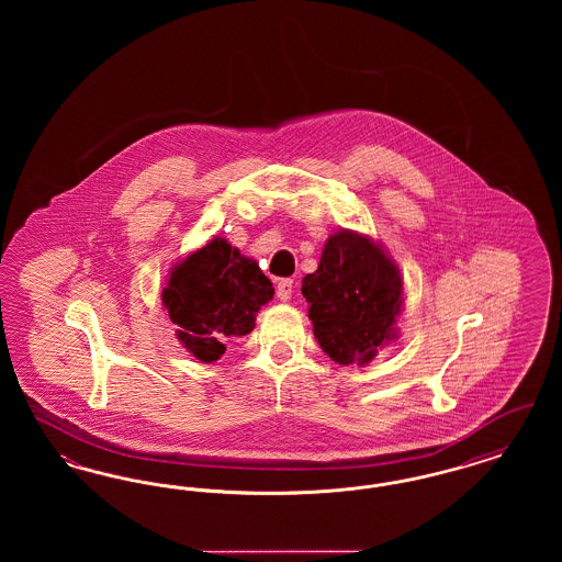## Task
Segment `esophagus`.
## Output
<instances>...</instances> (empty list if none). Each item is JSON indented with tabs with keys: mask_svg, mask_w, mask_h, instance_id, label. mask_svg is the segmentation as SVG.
I'll return each instance as SVG.
<instances>
[{
	"mask_svg": "<svg viewBox=\"0 0 562 562\" xmlns=\"http://www.w3.org/2000/svg\"><path fill=\"white\" fill-rule=\"evenodd\" d=\"M293 291L294 282L291 280V278H282V280L278 282V289H276V293H278V299H280V301H291Z\"/></svg>",
	"mask_w": 562,
	"mask_h": 562,
	"instance_id": "34e87169",
	"label": "esophagus"
}]
</instances>
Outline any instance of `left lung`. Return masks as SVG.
Masks as SVG:
<instances>
[{"mask_svg":"<svg viewBox=\"0 0 562 562\" xmlns=\"http://www.w3.org/2000/svg\"><path fill=\"white\" fill-rule=\"evenodd\" d=\"M301 293L324 353L344 364H367L396 339L402 278L371 238L339 232L322 250L321 266L303 278Z\"/></svg>","mask_w":562,"mask_h":562,"instance_id":"8db88e82","label":"left lung"}]
</instances>
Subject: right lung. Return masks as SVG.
Listing matches in <instances>:
<instances>
[{"instance_id":"obj_1","label":"right lung","mask_w":562,"mask_h":562,"mask_svg":"<svg viewBox=\"0 0 562 562\" xmlns=\"http://www.w3.org/2000/svg\"><path fill=\"white\" fill-rule=\"evenodd\" d=\"M271 296L273 286L257 261L214 238L172 268L161 303L179 326V341L198 360L214 362L225 353L221 341L248 335Z\"/></svg>"}]
</instances>
